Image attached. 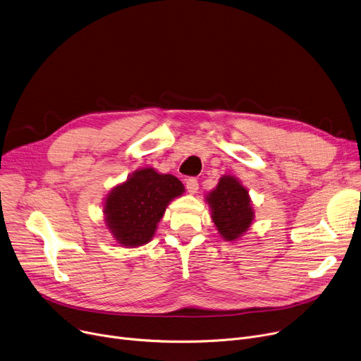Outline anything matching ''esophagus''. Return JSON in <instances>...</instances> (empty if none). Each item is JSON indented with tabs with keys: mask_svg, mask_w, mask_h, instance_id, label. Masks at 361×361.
Here are the masks:
<instances>
[{
	"mask_svg": "<svg viewBox=\"0 0 361 361\" xmlns=\"http://www.w3.org/2000/svg\"><path fill=\"white\" fill-rule=\"evenodd\" d=\"M185 188H187L188 193L195 195L199 190V181L196 178H193V177L192 178H187L185 180Z\"/></svg>",
	"mask_w": 361,
	"mask_h": 361,
	"instance_id": "obj_1",
	"label": "esophagus"
}]
</instances>
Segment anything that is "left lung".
<instances>
[{"label": "left lung", "instance_id": "8db88e82", "mask_svg": "<svg viewBox=\"0 0 361 361\" xmlns=\"http://www.w3.org/2000/svg\"><path fill=\"white\" fill-rule=\"evenodd\" d=\"M207 202L212 207V221L226 241H233L247 231L253 221L249 192L234 177H222L218 187L207 196Z\"/></svg>", "mask_w": 361, "mask_h": 361}]
</instances>
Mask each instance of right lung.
<instances>
[{"mask_svg":"<svg viewBox=\"0 0 361 361\" xmlns=\"http://www.w3.org/2000/svg\"><path fill=\"white\" fill-rule=\"evenodd\" d=\"M184 192L178 178L145 168L114 188L105 202L108 228L123 245L136 247L155 234L166 204Z\"/></svg>","mask_w":361,"mask_h":361,"instance_id":"1","label":"right lung"}]
</instances>
